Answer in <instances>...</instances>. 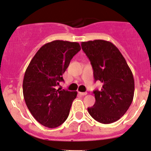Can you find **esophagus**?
<instances>
[{
	"mask_svg": "<svg viewBox=\"0 0 151 151\" xmlns=\"http://www.w3.org/2000/svg\"><path fill=\"white\" fill-rule=\"evenodd\" d=\"M79 93L81 95H87V93L86 92H79Z\"/></svg>",
	"mask_w": 151,
	"mask_h": 151,
	"instance_id": "obj_1",
	"label": "esophagus"
}]
</instances>
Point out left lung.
<instances>
[{
    "label": "left lung",
    "mask_w": 151,
    "mask_h": 151,
    "mask_svg": "<svg viewBox=\"0 0 151 151\" xmlns=\"http://www.w3.org/2000/svg\"><path fill=\"white\" fill-rule=\"evenodd\" d=\"M81 48L92 65L95 81L102 83L101 91H93L95 103L88 108L90 115L101 123L119 120L134 98L132 72L118 49L103 40L82 42Z\"/></svg>",
    "instance_id": "left-lung-1"
}]
</instances>
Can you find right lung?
I'll use <instances>...</instances> for the list:
<instances>
[{
  "label": "right lung",
  "instance_id": "right-lung-1",
  "mask_svg": "<svg viewBox=\"0 0 151 151\" xmlns=\"http://www.w3.org/2000/svg\"><path fill=\"white\" fill-rule=\"evenodd\" d=\"M81 50L78 42L54 40L44 45L25 72L23 94L26 106L35 120L54 128L69 116L77 91L56 89L71 59Z\"/></svg>",
  "mask_w": 151,
  "mask_h": 151
}]
</instances>
